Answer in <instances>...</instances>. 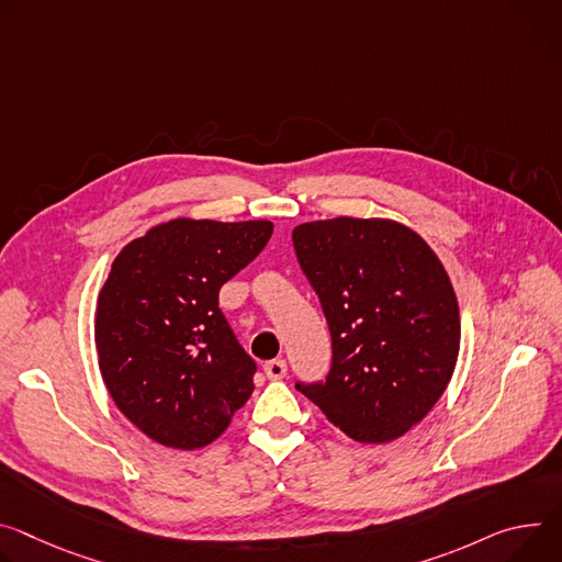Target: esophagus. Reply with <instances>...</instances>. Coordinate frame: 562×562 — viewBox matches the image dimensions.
Returning a JSON list of instances; mask_svg holds the SVG:
<instances>
[{
	"label": "esophagus",
	"instance_id": "esophagus-1",
	"mask_svg": "<svg viewBox=\"0 0 562 562\" xmlns=\"http://www.w3.org/2000/svg\"><path fill=\"white\" fill-rule=\"evenodd\" d=\"M265 372H267V376H269V379L278 381V379H282V376L286 374V363H284L282 359L267 361V363H265Z\"/></svg>",
	"mask_w": 562,
	"mask_h": 562
}]
</instances>
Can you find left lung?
I'll use <instances>...</instances> for the list:
<instances>
[{"mask_svg": "<svg viewBox=\"0 0 562 562\" xmlns=\"http://www.w3.org/2000/svg\"><path fill=\"white\" fill-rule=\"evenodd\" d=\"M300 269L331 331L325 383L295 387L361 443L417 426L450 383L459 307L435 250L392 220L336 217L293 228Z\"/></svg>", "mask_w": 562, "mask_h": 562, "instance_id": "1", "label": "left lung"}]
</instances>
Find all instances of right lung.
Returning a JSON list of instances; mask_svg holds the SVG:
<instances>
[{
  "label": "right lung",
  "mask_w": 562,
  "mask_h": 562,
  "mask_svg": "<svg viewBox=\"0 0 562 562\" xmlns=\"http://www.w3.org/2000/svg\"><path fill=\"white\" fill-rule=\"evenodd\" d=\"M267 220H170L132 239L95 304V349L119 411L161 446L215 441L252 394L255 361L220 310V289L258 258Z\"/></svg>",
  "instance_id": "right-lung-1"
}]
</instances>
